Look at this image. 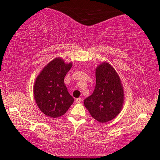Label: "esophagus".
<instances>
[{"mask_svg":"<svg viewBox=\"0 0 160 160\" xmlns=\"http://www.w3.org/2000/svg\"><path fill=\"white\" fill-rule=\"evenodd\" d=\"M82 99L81 98H77L76 99H75V102H76V103H80L81 102H82Z\"/></svg>","mask_w":160,"mask_h":160,"instance_id":"esophagus-1","label":"esophagus"}]
</instances>
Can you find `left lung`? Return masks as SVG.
<instances>
[{"instance_id": "left-lung-1", "label": "left lung", "mask_w": 160, "mask_h": 160, "mask_svg": "<svg viewBox=\"0 0 160 160\" xmlns=\"http://www.w3.org/2000/svg\"><path fill=\"white\" fill-rule=\"evenodd\" d=\"M123 99V88L118 73L109 63H101L96 68L95 88L84 100L85 107L95 120L106 123L120 113Z\"/></svg>"}]
</instances>
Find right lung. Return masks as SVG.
I'll list each match as a JSON object with an SVG mask.
<instances>
[{"label":"right lung","instance_id":"1","mask_svg":"<svg viewBox=\"0 0 160 160\" xmlns=\"http://www.w3.org/2000/svg\"><path fill=\"white\" fill-rule=\"evenodd\" d=\"M72 67L61 58L49 62L35 80L34 97L39 109L47 116H63L74 102L64 84V78Z\"/></svg>","mask_w":160,"mask_h":160}]
</instances>
